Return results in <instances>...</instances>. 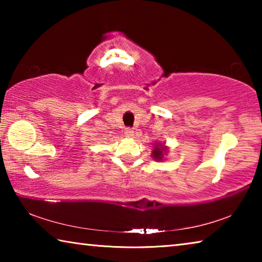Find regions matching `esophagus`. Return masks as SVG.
<instances>
[{
    "mask_svg": "<svg viewBox=\"0 0 262 262\" xmlns=\"http://www.w3.org/2000/svg\"><path fill=\"white\" fill-rule=\"evenodd\" d=\"M125 135L127 137H133V136H134V130H133L132 128H126V129H125Z\"/></svg>",
    "mask_w": 262,
    "mask_h": 262,
    "instance_id": "34e87169",
    "label": "esophagus"
}]
</instances>
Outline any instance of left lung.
<instances>
[{
    "label": "left lung",
    "mask_w": 262,
    "mask_h": 262,
    "mask_svg": "<svg viewBox=\"0 0 262 262\" xmlns=\"http://www.w3.org/2000/svg\"><path fill=\"white\" fill-rule=\"evenodd\" d=\"M154 150H152V158L156 159V161H163L164 156H165V154L167 152V149L164 143H159V142H156V143L154 144Z\"/></svg>",
    "instance_id": "left-lung-1"
}]
</instances>
